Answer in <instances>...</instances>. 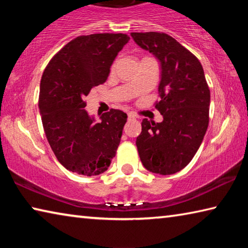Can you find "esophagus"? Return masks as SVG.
Here are the masks:
<instances>
[{
  "instance_id": "1",
  "label": "esophagus",
  "mask_w": 248,
  "mask_h": 248,
  "mask_svg": "<svg viewBox=\"0 0 248 248\" xmlns=\"http://www.w3.org/2000/svg\"><path fill=\"white\" fill-rule=\"evenodd\" d=\"M133 118H136V115H134L133 112H129V114H128V119H133Z\"/></svg>"
}]
</instances>
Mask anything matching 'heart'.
Segmentation results:
<instances>
[{
    "label": "heart",
    "instance_id": "heart-1",
    "mask_svg": "<svg viewBox=\"0 0 248 248\" xmlns=\"http://www.w3.org/2000/svg\"><path fill=\"white\" fill-rule=\"evenodd\" d=\"M114 68H115V64H114V65H112V70H114Z\"/></svg>",
    "mask_w": 248,
    "mask_h": 248
}]
</instances>
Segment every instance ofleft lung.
<instances>
[{
	"instance_id": "1",
	"label": "left lung",
	"mask_w": 248,
	"mask_h": 248,
	"mask_svg": "<svg viewBox=\"0 0 248 248\" xmlns=\"http://www.w3.org/2000/svg\"><path fill=\"white\" fill-rule=\"evenodd\" d=\"M138 46L161 63L155 108L162 123L142 120L137 148L146 170L159 175L182 170L195 156L209 124L210 90L200 61L164 32H131Z\"/></svg>"
}]
</instances>
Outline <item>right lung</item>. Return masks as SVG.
<instances>
[{
  "label": "right lung",
  "mask_w": 248,
  "mask_h": 248,
  "mask_svg": "<svg viewBox=\"0 0 248 248\" xmlns=\"http://www.w3.org/2000/svg\"><path fill=\"white\" fill-rule=\"evenodd\" d=\"M129 39L125 33L108 32L77 37L44 71L38 105L46 137L58 161L73 173L99 175L115 157L127 114L110 109L95 123L85 109V97L106 82Z\"/></svg>",
  "instance_id": "1"
}]
</instances>
